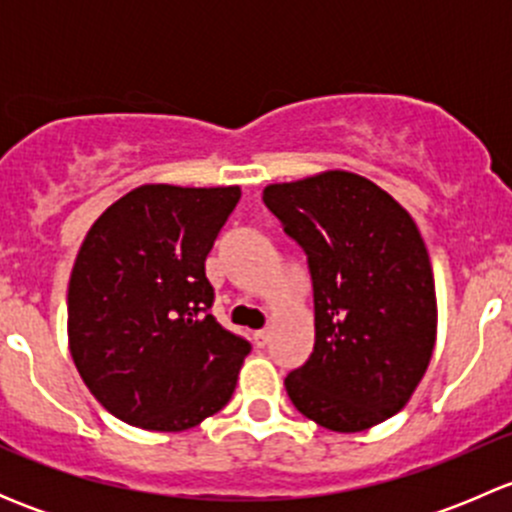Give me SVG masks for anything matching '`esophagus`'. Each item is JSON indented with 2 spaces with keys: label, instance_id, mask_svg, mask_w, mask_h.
Masks as SVG:
<instances>
[{
  "label": "esophagus",
  "instance_id": "1",
  "mask_svg": "<svg viewBox=\"0 0 512 512\" xmlns=\"http://www.w3.org/2000/svg\"><path fill=\"white\" fill-rule=\"evenodd\" d=\"M252 339H255L257 347H267V342H270V329H260V332L252 334Z\"/></svg>",
  "mask_w": 512,
  "mask_h": 512
}]
</instances>
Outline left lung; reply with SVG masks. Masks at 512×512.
Wrapping results in <instances>:
<instances>
[{"label": "left lung", "mask_w": 512, "mask_h": 512, "mask_svg": "<svg viewBox=\"0 0 512 512\" xmlns=\"http://www.w3.org/2000/svg\"><path fill=\"white\" fill-rule=\"evenodd\" d=\"M267 210L307 255L314 349L285 379L294 409L339 433L399 414L436 344V287L418 227L361 175L267 185Z\"/></svg>", "instance_id": "left-lung-1"}]
</instances>
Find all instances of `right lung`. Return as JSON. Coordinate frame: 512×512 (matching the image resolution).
I'll list each match as a JSON object with an SVG mask.
<instances>
[{"label":"right lung","instance_id":"right-lung-1","mask_svg":"<svg viewBox=\"0 0 512 512\" xmlns=\"http://www.w3.org/2000/svg\"><path fill=\"white\" fill-rule=\"evenodd\" d=\"M237 200L235 185H141L91 225L69 282V344L108 414L185 431L230 401L252 347L210 314L205 257Z\"/></svg>","mask_w":512,"mask_h":512}]
</instances>
